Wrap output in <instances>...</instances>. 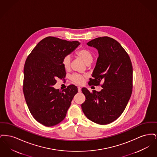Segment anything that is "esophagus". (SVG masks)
<instances>
[{
    "label": "esophagus",
    "instance_id": "1",
    "mask_svg": "<svg viewBox=\"0 0 157 157\" xmlns=\"http://www.w3.org/2000/svg\"><path fill=\"white\" fill-rule=\"evenodd\" d=\"M78 92L81 93V92H82V90H81V88L80 87H78Z\"/></svg>",
    "mask_w": 157,
    "mask_h": 157
}]
</instances>
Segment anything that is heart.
Wrapping results in <instances>:
<instances>
[{"mask_svg": "<svg viewBox=\"0 0 157 157\" xmlns=\"http://www.w3.org/2000/svg\"><path fill=\"white\" fill-rule=\"evenodd\" d=\"M76 55L81 58V59L83 60V62L87 65H90L94 59V56L92 52L89 51L88 49H82L76 52ZM71 58L69 55L66 56L62 61V65L63 67L67 70L70 67V65H71ZM71 80L73 82L76 83V84H81L83 81H84V78L82 75L78 74H74L71 76Z\"/></svg>", "mask_w": 157, "mask_h": 157, "instance_id": "b5f03b06", "label": "heart"}]
</instances>
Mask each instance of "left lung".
I'll use <instances>...</instances> for the list:
<instances>
[{
	"mask_svg": "<svg viewBox=\"0 0 157 157\" xmlns=\"http://www.w3.org/2000/svg\"><path fill=\"white\" fill-rule=\"evenodd\" d=\"M96 48L99 56L90 78V85H99L101 91L82 88L86 99L81 105L85 116L92 122L106 125L115 121L124 112L132 92V66L129 55L116 40L97 37L87 43Z\"/></svg>",
	"mask_w": 157,
	"mask_h": 157,
	"instance_id": "obj_1",
	"label": "left lung"
}]
</instances>
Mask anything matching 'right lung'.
<instances>
[{
  "mask_svg": "<svg viewBox=\"0 0 157 157\" xmlns=\"http://www.w3.org/2000/svg\"><path fill=\"white\" fill-rule=\"evenodd\" d=\"M80 45L48 36L40 40L27 58L23 90L30 113L40 124L52 127L66 117L78 88L70 85L60 91L53 88L58 78L65 77L62 61Z\"/></svg>",
  "mask_w": 157,
  "mask_h": 157,
  "instance_id": "right-lung-1",
  "label": "right lung"
}]
</instances>
